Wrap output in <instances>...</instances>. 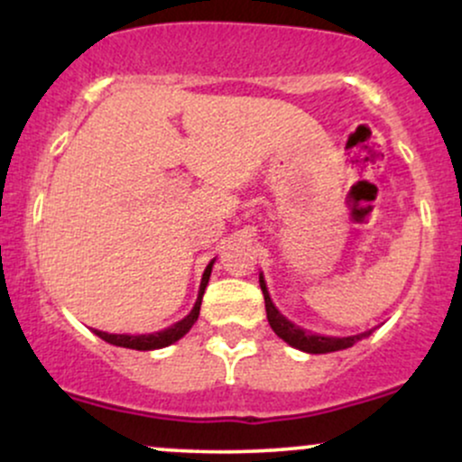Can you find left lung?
I'll return each mask as SVG.
<instances>
[{
    "mask_svg": "<svg viewBox=\"0 0 462 462\" xmlns=\"http://www.w3.org/2000/svg\"><path fill=\"white\" fill-rule=\"evenodd\" d=\"M261 289L264 295V309H267V319L272 330L278 334L282 341L289 343L291 347H298L301 352H309V354H328V352H338V349H347L352 347L354 343H358L360 338L369 337V332L363 334H354V337H321V334H312L304 328L295 326L293 321H289L286 317L273 306L272 298H269V291L267 284H264V278L261 273Z\"/></svg>",
    "mask_w": 462,
    "mask_h": 462,
    "instance_id": "8db88e82",
    "label": "left lung"
}]
</instances>
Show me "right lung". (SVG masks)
Returning <instances> with one entry per match:
<instances>
[{"label":"right lung","instance_id":"right-lung-1","mask_svg":"<svg viewBox=\"0 0 462 462\" xmlns=\"http://www.w3.org/2000/svg\"><path fill=\"white\" fill-rule=\"evenodd\" d=\"M213 264H215V261H210L208 267H206L204 275H201L198 301H195L193 310H190L189 315L184 317V319L173 323V326L164 328V330H161V332H152V334H108V332H102V330H93V332L97 334L99 338H104L106 343H110V346H119V347H128V349H141V352H147V349H161V347H167V346H171V343L180 341V338H182L184 334H187L190 328H193V323L198 321L201 298H204V291H206V284H208V280H210Z\"/></svg>","mask_w":462,"mask_h":462}]
</instances>
